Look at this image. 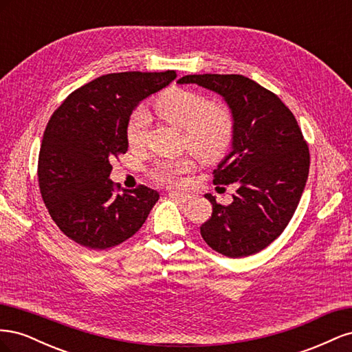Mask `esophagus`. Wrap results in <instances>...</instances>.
<instances>
[{"label":"esophagus","instance_id":"34e87169","mask_svg":"<svg viewBox=\"0 0 352 352\" xmlns=\"http://www.w3.org/2000/svg\"><path fill=\"white\" fill-rule=\"evenodd\" d=\"M168 197L170 198H175V199H177L180 202H186L190 198L189 194H186V192H177V190H172V192L168 194Z\"/></svg>","mask_w":352,"mask_h":352}]
</instances>
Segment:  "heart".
Returning a JSON list of instances; mask_svg holds the SVG:
<instances>
[{
	"mask_svg": "<svg viewBox=\"0 0 352 352\" xmlns=\"http://www.w3.org/2000/svg\"><path fill=\"white\" fill-rule=\"evenodd\" d=\"M158 117L173 124L184 133V146L201 160H214L228 150L232 140L233 122L229 110L221 104L208 102L202 95L185 89H170L154 101ZM150 113L138 109L126 127V138L131 146L144 142ZM192 162L188 157L162 160L151 168V176L163 185H180L190 172Z\"/></svg>",
	"mask_w": 352,
	"mask_h": 352,
	"instance_id": "heart-1",
	"label": "heart"
}]
</instances>
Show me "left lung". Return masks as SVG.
<instances>
[{"label":"left lung","mask_w":352,"mask_h":352,"mask_svg":"<svg viewBox=\"0 0 352 352\" xmlns=\"http://www.w3.org/2000/svg\"><path fill=\"white\" fill-rule=\"evenodd\" d=\"M177 83L216 92L230 110V153L212 184L238 189L229 206L206 194L212 212L201 236L226 257H248L280 235L301 199L310 168L302 132L278 95L242 74H188Z\"/></svg>","instance_id":"1"}]
</instances>
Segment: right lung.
Segmentation results:
<instances>
[{
  "label": "right lung",
  "mask_w": 352,
  "mask_h": 352,
  "mask_svg": "<svg viewBox=\"0 0 352 352\" xmlns=\"http://www.w3.org/2000/svg\"><path fill=\"white\" fill-rule=\"evenodd\" d=\"M176 76L175 70L104 74L51 116L38 160L41 194L60 230L82 247L107 250L129 239L158 201L157 190L144 185L117 194L110 162L127 151L133 110Z\"/></svg>",
  "instance_id": "add662e5"
}]
</instances>
